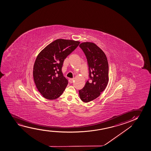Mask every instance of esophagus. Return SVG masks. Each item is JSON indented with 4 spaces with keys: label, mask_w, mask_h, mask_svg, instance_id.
<instances>
[{
    "label": "esophagus",
    "mask_w": 151,
    "mask_h": 151,
    "mask_svg": "<svg viewBox=\"0 0 151 151\" xmlns=\"http://www.w3.org/2000/svg\"><path fill=\"white\" fill-rule=\"evenodd\" d=\"M74 81V78H70L69 79V80H68V81H69V83H73V82Z\"/></svg>",
    "instance_id": "obj_1"
}]
</instances>
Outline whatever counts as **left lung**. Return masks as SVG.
I'll return each instance as SVG.
<instances>
[{"label":"left lung","mask_w":151,"mask_h":151,"mask_svg":"<svg viewBox=\"0 0 151 151\" xmlns=\"http://www.w3.org/2000/svg\"><path fill=\"white\" fill-rule=\"evenodd\" d=\"M79 47L87 58L89 79L79 94L81 101L88 103L99 97L107 87L109 66L105 54L95 44L83 42Z\"/></svg>","instance_id":"left-lung-1"}]
</instances>
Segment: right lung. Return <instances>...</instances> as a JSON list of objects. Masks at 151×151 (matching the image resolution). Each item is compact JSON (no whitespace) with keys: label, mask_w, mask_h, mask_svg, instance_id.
<instances>
[{"label":"right lung","mask_w":151,"mask_h":151,"mask_svg":"<svg viewBox=\"0 0 151 151\" xmlns=\"http://www.w3.org/2000/svg\"><path fill=\"white\" fill-rule=\"evenodd\" d=\"M79 43L70 40H56L37 55L33 66V79L38 91L46 99H56L64 91L68 81L62 72L63 63Z\"/></svg>","instance_id":"right-lung-1"}]
</instances>
